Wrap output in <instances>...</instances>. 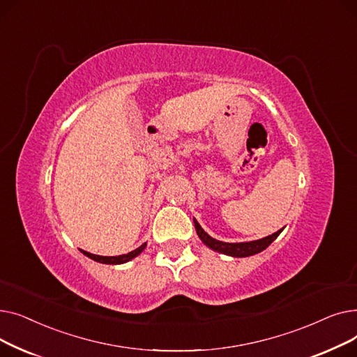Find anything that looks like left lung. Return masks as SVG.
I'll use <instances>...</instances> for the list:
<instances>
[{
  "mask_svg": "<svg viewBox=\"0 0 357 357\" xmlns=\"http://www.w3.org/2000/svg\"><path fill=\"white\" fill-rule=\"evenodd\" d=\"M195 229H197V234L199 236V238L202 240L204 245H207L210 249L217 250L220 253L229 255V256H234V257H246V256H252L256 255L261 250H265L271 243L279 236V233L282 230H278L276 233L259 238L255 241H246V243H226V241H220L213 238L211 236H208L202 230V227L195 221Z\"/></svg>",
  "mask_w": 357,
  "mask_h": 357,
  "instance_id": "8db88e82",
  "label": "left lung"
}]
</instances>
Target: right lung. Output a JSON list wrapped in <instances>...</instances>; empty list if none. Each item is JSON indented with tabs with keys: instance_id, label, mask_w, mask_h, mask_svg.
Wrapping results in <instances>:
<instances>
[{
	"instance_id": "1",
	"label": "right lung",
	"mask_w": 357,
	"mask_h": 357,
	"mask_svg": "<svg viewBox=\"0 0 357 357\" xmlns=\"http://www.w3.org/2000/svg\"><path fill=\"white\" fill-rule=\"evenodd\" d=\"M146 248V243H143V245L140 248H137L136 250L133 252H128L127 255H120V256H98V255H92L89 252H84V255H86L88 257H91L92 260L96 261H100V264H107V265H120V264H126V261L131 260L133 257L139 256Z\"/></svg>"
}]
</instances>
